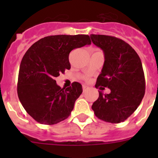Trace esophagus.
<instances>
[{
    "label": "esophagus",
    "mask_w": 158,
    "mask_h": 158,
    "mask_svg": "<svg viewBox=\"0 0 158 158\" xmlns=\"http://www.w3.org/2000/svg\"><path fill=\"white\" fill-rule=\"evenodd\" d=\"M82 89H83V92H85V90H86V89H87L86 85H82Z\"/></svg>",
    "instance_id": "obj_1"
}]
</instances>
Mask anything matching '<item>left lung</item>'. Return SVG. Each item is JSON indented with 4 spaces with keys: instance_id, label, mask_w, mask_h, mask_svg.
<instances>
[{
    "instance_id": "obj_1",
    "label": "left lung",
    "mask_w": 158,
    "mask_h": 158,
    "mask_svg": "<svg viewBox=\"0 0 158 158\" xmlns=\"http://www.w3.org/2000/svg\"><path fill=\"white\" fill-rule=\"evenodd\" d=\"M90 37L102 49L105 56L95 88L103 86L111 90L109 94L98 92L99 96L92 109L101 120L120 123L133 114L144 95L145 79L141 59L122 40L106 35L91 34Z\"/></svg>"
}]
</instances>
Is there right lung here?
Masks as SVG:
<instances>
[{
  "label": "right lung",
  "mask_w": 158,
  "mask_h": 158,
  "mask_svg": "<svg viewBox=\"0 0 158 158\" xmlns=\"http://www.w3.org/2000/svg\"><path fill=\"white\" fill-rule=\"evenodd\" d=\"M91 44L89 35H55L39 40L21 60L17 95L22 106L34 120L54 125L67 118L82 92L80 83L62 89L55 78L69 69V52Z\"/></svg>",
  "instance_id": "1"
}]
</instances>
